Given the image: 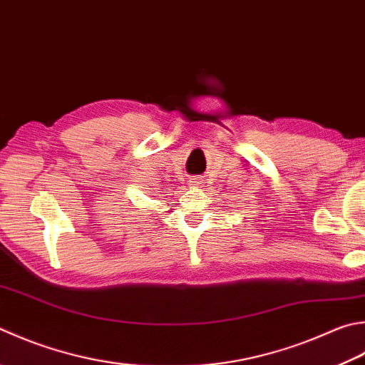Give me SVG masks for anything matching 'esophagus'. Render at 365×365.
<instances>
[{"instance_id": "1", "label": "esophagus", "mask_w": 365, "mask_h": 365, "mask_svg": "<svg viewBox=\"0 0 365 365\" xmlns=\"http://www.w3.org/2000/svg\"><path fill=\"white\" fill-rule=\"evenodd\" d=\"M190 184H192V185H202V184H203V180H202L200 176H194V178H192V180H190Z\"/></svg>"}]
</instances>
